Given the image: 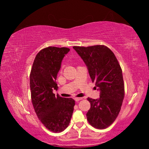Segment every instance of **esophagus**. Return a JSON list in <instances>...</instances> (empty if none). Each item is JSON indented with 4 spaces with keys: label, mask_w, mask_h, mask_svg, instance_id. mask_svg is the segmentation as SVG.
I'll use <instances>...</instances> for the list:
<instances>
[{
    "label": "esophagus",
    "mask_w": 149,
    "mask_h": 149,
    "mask_svg": "<svg viewBox=\"0 0 149 149\" xmlns=\"http://www.w3.org/2000/svg\"><path fill=\"white\" fill-rule=\"evenodd\" d=\"M81 100H82V97H76V98L74 99V100H75L76 102H78L79 101Z\"/></svg>",
    "instance_id": "obj_1"
}]
</instances>
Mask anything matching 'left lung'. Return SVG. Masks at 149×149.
Masks as SVG:
<instances>
[{
	"instance_id": "obj_1",
	"label": "left lung",
	"mask_w": 149,
	"mask_h": 149,
	"mask_svg": "<svg viewBox=\"0 0 149 149\" xmlns=\"http://www.w3.org/2000/svg\"><path fill=\"white\" fill-rule=\"evenodd\" d=\"M82 58L92 82L100 91V98H88L91 108L86 116L94 127L104 129L118 117L124 97V84L121 68L114 53L104 45L73 47Z\"/></svg>"
}]
</instances>
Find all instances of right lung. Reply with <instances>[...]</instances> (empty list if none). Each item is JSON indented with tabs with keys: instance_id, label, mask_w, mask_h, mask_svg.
Returning a JSON list of instances; mask_svg holds the SVG:
<instances>
[{
	"instance_id": "add662e5",
	"label": "right lung",
	"mask_w": 149,
	"mask_h": 149,
	"mask_svg": "<svg viewBox=\"0 0 149 149\" xmlns=\"http://www.w3.org/2000/svg\"><path fill=\"white\" fill-rule=\"evenodd\" d=\"M70 51L68 48L49 47L36 56L30 75L31 98L39 120L47 129L60 132L68 126L75 101L72 98L55 96L56 79L61 62Z\"/></svg>"
}]
</instances>
